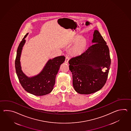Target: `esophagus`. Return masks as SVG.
<instances>
[{"label": "esophagus", "mask_w": 131, "mask_h": 131, "mask_svg": "<svg viewBox=\"0 0 131 131\" xmlns=\"http://www.w3.org/2000/svg\"><path fill=\"white\" fill-rule=\"evenodd\" d=\"M69 57L68 56H66V59H65V61H64V62L66 63H68V61H69Z\"/></svg>", "instance_id": "1"}]
</instances>
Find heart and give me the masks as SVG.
<instances>
[{
  "instance_id": "obj_1",
  "label": "heart",
  "mask_w": 131,
  "mask_h": 131,
  "mask_svg": "<svg viewBox=\"0 0 131 131\" xmlns=\"http://www.w3.org/2000/svg\"><path fill=\"white\" fill-rule=\"evenodd\" d=\"M86 42L85 39H81L75 43L72 48L73 52L75 54H80L86 49Z\"/></svg>"
}]
</instances>
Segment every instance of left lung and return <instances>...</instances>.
I'll return each instance as SVG.
<instances>
[{
    "label": "left lung",
    "mask_w": 131,
    "mask_h": 131,
    "mask_svg": "<svg viewBox=\"0 0 131 131\" xmlns=\"http://www.w3.org/2000/svg\"><path fill=\"white\" fill-rule=\"evenodd\" d=\"M92 42L94 44L86 50L69 61L73 86L81 94H91L104 86L111 63L109 47L97 30L94 31Z\"/></svg>",
    "instance_id": "left-lung-1"
}]
</instances>
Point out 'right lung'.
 Instances as JSON below:
<instances>
[{"label": "right lung", "mask_w": 131, "mask_h": 131, "mask_svg": "<svg viewBox=\"0 0 131 131\" xmlns=\"http://www.w3.org/2000/svg\"><path fill=\"white\" fill-rule=\"evenodd\" d=\"M28 34H27L22 39L17 49L15 61L16 74L20 83L27 92L37 96L47 95L50 93L53 89L56 75L60 65L65 60V57L64 56H59L52 59H50L38 75L32 77L27 76L21 70L20 57L22 47L26 41L25 38Z\"/></svg>", "instance_id": "right-lung-1"}]
</instances>
